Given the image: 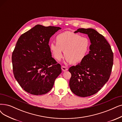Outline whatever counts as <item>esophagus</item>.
Listing matches in <instances>:
<instances>
[{"mask_svg":"<svg viewBox=\"0 0 122 122\" xmlns=\"http://www.w3.org/2000/svg\"><path fill=\"white\" fill-rule=\"evenodd\" d=\"M61 70H62L63 71H67L68 69H67V68H66V66H61Z\"/></svg>","mask_w":122,"mask_h":122,"instance_id":"34e87169","label":"esophagus"}]
</instances>
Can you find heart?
Instances as JSON below:
<instances>
[{"mask_svg":"<svg viewBox=\"0 0 122 122\" xmlns=\"http://www.w3.org/2000/svg\"><path fill=\"white\" fill-rule=\"evenodd\" d=\"M56 43L51 42L50 50L56 60L60 61L64 55L67 62L77 64L83 61L90 51V41L86 37L77 33L65 31L58 35Z\"/></svg>","mask_w":122,"mask_h":122,"instance_id":"b5f03b06","label":"heart"}]
</instances>
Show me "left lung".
<instances>
[{"label": "left lung", "instance_id": "8db88e82", "mask_svg": "<svg viewBox=\"0 0 122 122\" xmlns=\"http://www.w3.org/2000/svg\"><path fill=\"white\" fill-rule=\"evenodd\" d=\"M88 36L89 54L80 64L69 69L71 76L69 85L73 93L86 97L96 94L108 81L113 65V53L103 36L92 28H79L74 33Z\"/></svg>", "mask_w": 122, "mask_h": 122}]
</instances>
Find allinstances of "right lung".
I'll use <instances>...</instances> for the list:
<instances>
[{"label":"right lung","instance_id":"right-lung-1","mask_svg":"<svg viewBox=\"0 0 122 122\" xmlns=\"http://www.w3.org/2000/svg\"><path fill=\"white\" fill-rule=\"evenodd\" d=\"M61 28L37 24L19 37L12 55L14 76L26 92L34 95L50 91L61 72L51 56L50 38Z\"/></svg>","mask_w":122,"mask_h":122}]
</instances>
